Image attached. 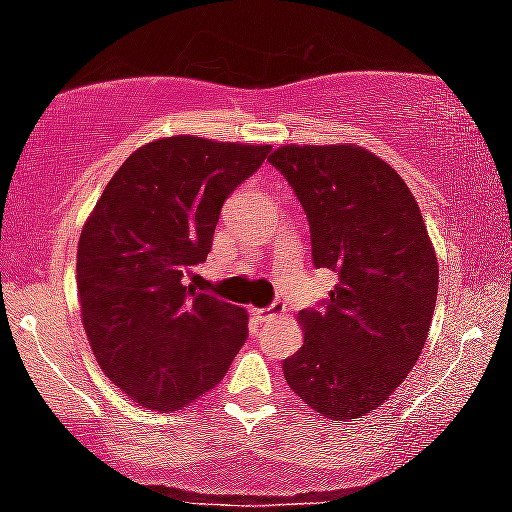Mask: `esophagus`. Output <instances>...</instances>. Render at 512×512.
<instances>
[{"label": "esophagus", "mask_w": 512, "mask_h": 512, "mask_svg": "<svg viewBox=\"0 0 512 512\" xmlns=\"http://www.w3.org/2000/svg\"><path fill=\"white\" fill-rule=\"evenodd\" d=\"M283 310H286V305H283L281 300H274V303H272V305H267V307H255V310H252V315H255L257 319H260V322H267L269 317L281 315Z\"/></svg>", "instance_id": "34e87169"}]
</instances>
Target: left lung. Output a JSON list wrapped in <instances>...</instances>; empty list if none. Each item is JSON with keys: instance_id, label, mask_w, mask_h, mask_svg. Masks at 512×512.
<instances>
[{"instance_id": "1", "label": "left lung", "mask_w": 512, "mask_h": 512, "mask_svg": "<svg viewBox=\"0 0 512 512\" xmlns=\"http://www.w3.org/2000/svg\"><path fill=\"white\" fill-rule=\"evenodd\" d=\"M303 205L312 262L338 283L300 312L305 343L283 360L288 386L334 420L377 410L420 357L439 262L410 188L353 145H283L269 157Z\"/></svg>"}]
</instances>
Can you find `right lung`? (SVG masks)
Listing matches in <instances>:
<instances>
[{
    "label": "right lung",
    "instance_id": "right-lung-1",
    "mask_svg": "<svg viewBox=\"0 0 512 512\" xmlns=\"http://www.w3.org/2000/svg\"><path fill=\"white\" fill-rule=\"evenodd\" d=\"M269 145L155 140L119 166L78 240V295L97 362L147 410H181L224 379L248 338L243 307L186 286L226 197Z\"/></svg>",
    "mask_w": 512,
    "mask_h": 512
}]
</instances>
